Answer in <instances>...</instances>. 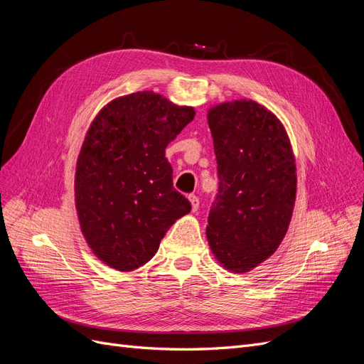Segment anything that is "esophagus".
I'll use <instances>...</instances> for the list:
<instances>
[{
	"mask_svg": "<svg viewBox=\"0 0 364 364\" xmlns=\"http://www.w3.org/2000/svg\"><path fill=\"white\" fill-rule=\"evenodd\" d=\"M188 200H190V203H191L193 211H197V209H199V197L194 196V194H190V196H188Z\"/></svg>",
	"mask_w": 364,
	"mask_h": 364,
	"instance_id": "1",
	"label": "esophagus"
}]
</instances>
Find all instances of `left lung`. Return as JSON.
Returning <instances> with one entry per match:
<instances>
[{
    "label": "left lung",
    "mask_w": 364,
    "mask_h": 364,
    "mask_svg": "<svg viewBox=\"0 0 364 364\" xmlns=\"http://www.w3.org/2000/svg\"><path fill=\"white\" fill-rule=\"evenodd\" d=\"M218 193L206 237L226 270L246 273L272 257L287 234L296 200V162L277 115L253 100L213 106Z\"/></svg>",
    "instance_id": "left-lung-1"
}]
</instances>
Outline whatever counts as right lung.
Returning a JSON list of instances; mask_svg holds the SVG:
<instances>
[{"label":"right lung","instance_id":"obj_1","mask_svg":"<svg viewBox=\"0 0 364 364\" xmlns=\"http://www.w3.org/2000/svg\"><path fill=\"white\" fill-rule=\"evenodd\" d=\"M194 115L191 106L141 91L115 98L94 118L77 158L75 209L87 246L106 266H144L191 211L173 188L165 149Z\"/></svg>","mask_w":364,"mask_h":364}]
</instances>
